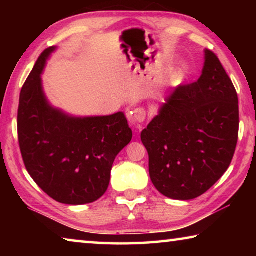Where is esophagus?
<instances>
[{
	"instance_id": "1",
	"label": "esophagus",
	"mask_w": 256,
	"mask_h": 256,
	"mask_svg": "<svg viewBox=\"0 0 256 256\" xmlns=\"http://www.w3.org/2000/svg\"><path fill=\"white\" fill-rule=\"evenodd\" d=\"M126 115H128V120L130 124H131L133 128H140L141 123L146 120V112L144 108L138 107V108H136V110H128Z\"/></svg>"
}]
</instances>
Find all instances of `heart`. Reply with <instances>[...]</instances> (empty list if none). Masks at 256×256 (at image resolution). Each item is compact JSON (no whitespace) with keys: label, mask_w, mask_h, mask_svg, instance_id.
I'll return each instance as SVG.
<instances>
[{"label":"heart","mask_w":256,"mask_h":256,"mask_svg":"<svg viewBox=\"0 0 256 256\" xmlns=\"http://www.w3.org/2000/svg\"><path fill=\"white\" fill-rule=\"evenodd\" d=\"M183 71H185V68H183Z\"/></svg>","instance_id":"heart-1"}]
</instances>
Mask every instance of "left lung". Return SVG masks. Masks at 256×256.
<instances>
[{
    "label": "left lung",
    "instance_id": "1",
    "mask_svg": "<svg viewBox=\"0 0 256 256\" xmlns=\"http://www.w3.org/2000/svg\"><path fill=\"white\" fill-rule=\"evenodd\" d=\"M240 110L230 78L204 50L196 82L180 84L141 133L154 188L174 200H192L220 180L235 154Z\"/></svg>",
    "mask_w": 256,
    "mask_h": 256
}]
</instances>
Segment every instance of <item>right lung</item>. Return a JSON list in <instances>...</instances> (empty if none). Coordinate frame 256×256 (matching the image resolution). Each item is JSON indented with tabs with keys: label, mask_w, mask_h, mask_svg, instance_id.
I'll list each match as a JSON object with an SVG mask.
<instances>
[{
	"label": "right lung",
	"mask_w": 256,
	"mask_h": 256,
	"mask_svg": "<svg viewBox=\"0 0 256 256\" xmlns=\"http://www.w3.org/2000/svg\"><path fill=\"white\" fill-rule=\"evenodd\" d=\"M54 50L42 52L21 89L19 146L26 170L47 196L64 204H86L105 194L112 162L132 140V130L120 112L79 118L50 106L40 74Z\"/></svg>",
	"instance_id": "add662e5"
}]
</instances>
